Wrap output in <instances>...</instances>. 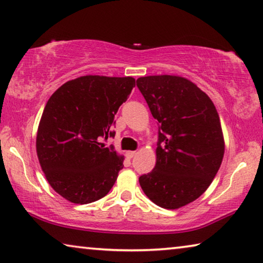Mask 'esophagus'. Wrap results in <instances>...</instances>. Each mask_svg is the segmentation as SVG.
I'll use <instances>...</instances> for the list:
<instances>
[{
  "label": "esophagus",
  "mask_w": 263,
  "mask_h": 263,
  "mask_svg": "<svg viewBox=\"0 0 263 263\" xmlns=\"http://www.w3.org/2000/svg\"><path fill=\"white\" fill-rule=\"evenodd\" d=\"M136 154H137V152H136V151H127V152H126V157H127V158H130V159H132V158L135 157Z\"/></svg>",
  "instance_id": "34e87169"
}]
</instances>
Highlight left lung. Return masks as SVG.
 <instances>
[{"label": "left lung", "mask_w": 263, "mask_h": 263, "mask_svg": "<svg viewBox=\"0 0 263 263\" xmlns=\"http://www.w3.org/2000/svg\"><path fill=\"white\" fill-rule=\"evenodd\" d=\"M158 124L157 162L139 177L156 205L176 210L198 199L221 165L224 143L213 102L189 79L161 74L137 79Z\"/></svg>", "instance_id": "left-lung-1"}]
</instances>
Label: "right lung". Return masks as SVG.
I'll list each match as a JSON object with an SVG mask.
<instances>
[{"instance_id": "add662e5", "label": "right lung", "mask_w": 263, "mask_h": 263, "mask_svg": "<svg viewBox=\"0 0 263 263\" xmlns=\"http://www.w3.org/2000/svg\"><path fill=\"white\" fill-rule=\"evenodd\" d=\"M136 79L83 76L66 82L49 98L36 138L41 167L50 186L73 203L109 193L123 157L105 140L114 138L115 116Z\"/></svg>"}]
</instances>
